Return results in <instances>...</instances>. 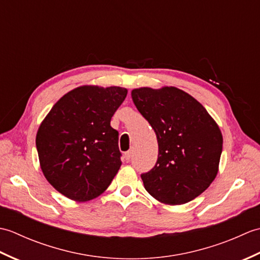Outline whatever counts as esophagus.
I'll list each match as a JSON object with an SVG mask.
<instances>
[{
    "label": "esophagus",
    "mask_w": 260,
    "mask_h": 260,
    "mask_svg": "<svg viewBox=\"0 0 260 260\" xmlns=\"http://www.w3.org/2000/svg\"><path fill=\"white\" fill-rule=\"evenodd\" d=\"M132 154H133V152H132V151H127V152L125 153V159H126L127 162L131 161V158H132Z\"/></svg>",
    "instance_id": "34e87169"
}]
</instances>
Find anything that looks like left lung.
Returning <instances> with one entry per match:
<instances>
[{
	"mask_svg": "<svg viewBox=\"0 0 260 260\" xmlns=\"http://www.w3.org/2000/svg\"><path fill=\"white\" fill-rule=\"evenodd\" d=\"M132 98L158 143L156 164L141 174L146 191L172 206L200 196L218 173L222 135L217 123L197 99L175 87L139 88Z\"/></svg>",
	"mask_w": 260,
	"mask_h": 260,
	"instance_id": "left-lung-1",
	"label": "left lung"
}]
</instances>
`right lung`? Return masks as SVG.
Wrapping results in <instances>:
<instances>
[{
  "instance_id": "1",
  "label": "right lung",
  "mask_w": 260,
  "mask_h": 260,
  "mask_svg": "<svg viewBox=\"0 0 260 260\" xmlns=\"http://www.w3.org/2000/svg\"><path fill=\"white\" fill-rule=\"evenodd\" d=\"M126 95L121 87H78L43 119L36 139L39 161L49 183L64 197L91 200L117 174L121 153L110 119Z\"/></svg>"
}]
</instances>
